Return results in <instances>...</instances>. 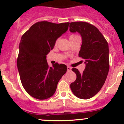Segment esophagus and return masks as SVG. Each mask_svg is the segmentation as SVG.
I'll use <instances>...</instances> for the list:
<instances>
[{"label":"esophagus","mask_w":124,"mask_h":124,"mask_svg":"<svg viewBox=\"0 0 124 124\" xmlns=\"http://www.w3.org/2000/svg\"><path fill=\"white\" fill-rule=\"evenodd\" d=\"M71 69H72V68H71L70 66H67V70H68V71H70Z\"/></svg>","instance_id":"34e87169"}]
</instances>
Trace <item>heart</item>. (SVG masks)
Instances as JSON below:
<instances>
[{
	"label": "heart",
	"instance_id": "obj_1",
	"mask_svg": "<svg viewBox=\"0 0 124 124\" xmlns=\"http://www.w3.org/2000/svg\"><path fill=\"white\" fill-rule=\"evenodd\" d=\"M76 35H76V34H72V35H70V38H72V37H75V36H76ZM57 42H58V40H56V42H55V44H57Z\"/></svg>",
	"mask_w": 124,
	"mask_h": 124
}]
</instances>
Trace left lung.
<instances>
[{
	"label": "left lung",
	"instance_id": "obj_1",
	"mask_svg": "<svg viewBox=\"0 0 124 124\" xmlns=\"http://www.w3.org/2000/svg\"><path fill=\"white\" fill-rule=\"evenodd\" d=\"M72 32H78L82 38L79 56L85 60L86 68L80 73L76 68L72 70L76 79L70 89L77 97L89 99L100 90L105 83L109 69L108 44L94 25L86 22L76 21L69 25Z\"/></svg>",
	"mask_w": 124,
	"mask_h": 124
}]
</instances>
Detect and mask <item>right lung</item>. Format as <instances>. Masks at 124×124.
<instances>
[{"instance_id":"add662e5","label":"right lung","mask_w":124,"mask_h":124,"mask_svg":"<svg viewBox=\"0 0 124 124\" xmlns=\"http://www.w3.org/2000/svg\"><path fill=\"white\" fill-rule=\"evenodd\" d=\"M69 25L68 22L39 21L21 37L17 65L21 84L32 97L45 100L53 96L58 82L66 72L64 64L56 63L49 66L46 56Z\"/></svg>"}]
</instances>
